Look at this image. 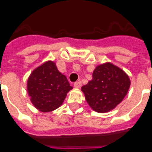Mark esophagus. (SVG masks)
<instances>
[{
    "instance_id": "1",
    "label": "esophagus",
    "mask_w": 152,
    "mask_h": 152,
    "mask_svg": "<svg viewBox=\"0 0 152 152\" xmlns=\"http://www.w3.org/2000/svg\"><path fill=\"white\" fill-rule=\"evenodd\" d=\"M74 87H75L76 88H80V87H81L80 81H77V82H76V83L74 84Z\"/></svg>"
}]
</instances>
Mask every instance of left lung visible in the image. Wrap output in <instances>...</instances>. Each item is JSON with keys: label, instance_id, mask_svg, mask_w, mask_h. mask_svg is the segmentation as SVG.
I'll return each mask as SVG.
<instances>
[{"label": "left lung", "instance_id": "1", "mask_svg": "<svg viewBox=\"0 0 152 152\" xmlns=\"http://www.w3.org/2000/svg\"><path fill=\"white\" fill-rule=\"evenodd\" d=\"M130 85V78L124 70L106 62L96 67L92 79L81 88V91L91 109L105 113L113 110L122 102Z\"/></svg>", "mask_w": 152, "mask_h": 152}]
</instances>
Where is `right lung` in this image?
<instances>
[{
    "label": "right lung",
    "instance_id": "add662e5",
    "mask_svg": "<svg viewBox=\"0 0 152 152\" xmlns=\"http://www.w3.org/2000/svg\"><path fill=\"white\" fill-rule=\"evenodd\" d=\"M72 89L67 77L59 72L53 61H45L35 68L27 80L30 101L41 112H53L61 107Z\"/></svg>",
    "mask_w": 152,
    "mask_h": 152
}]
</instances>
